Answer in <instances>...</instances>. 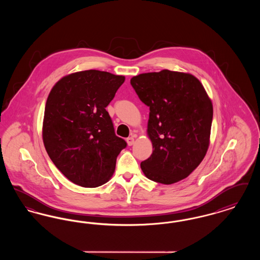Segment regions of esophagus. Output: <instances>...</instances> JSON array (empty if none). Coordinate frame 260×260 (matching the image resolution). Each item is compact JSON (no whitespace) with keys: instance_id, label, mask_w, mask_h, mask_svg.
Segmentation results:
<instances>
[{"instance_id":"esophagus-1","label":"esophagus","mask_w":260,"mask_h":260,"mask_svg":"<svg viewBox=\"0 0 260 260\" xmlns=\"http://www.w3.org/2000/svg\"><path fill=\"white\" fill-rule=\"evenodd\" d=\"M126 142H127V145H128V146H132V145L135 143V138H134L133 136L127 137V138H126Z\"/></svg>"}]
</instances>
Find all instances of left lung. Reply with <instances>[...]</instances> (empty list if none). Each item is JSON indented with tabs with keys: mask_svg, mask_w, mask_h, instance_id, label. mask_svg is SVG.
<instances>
[{
	"mask_svg": "<svg viewBox=\"0 0 260 260\" xmlns=\"http://www.w3.org/2000/svg\"><path fill=\"white\" fill-rule=\"evenodd\" d=\"M131 85L150 109L148 136L153 153L141 161L150 180L173 184L186 178L206 156L212 104L193 75L161 70L138 75Z\"/></svg>",
	"mask_w": 260,
	"mask_h": 260,
	"instance_id": "1",
	"label": "left lung"
}]
</instances>
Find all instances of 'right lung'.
<instances>
[{
  "label": "right lung",
  "instance_id": "obj_1",
  "mask_svg": "<svg viewBox=\"0 0 260 260\" xmlns=\"http://www.w3.org/2000/svg\"><path fill=\"white\" fill-rule=\"evenodd\" d=\"M124 76L87 70L68 75L50 90L43 140L50 160L70 181L82 187L106 183L126 142L116 136L106 107Z\"/></svg>",
  "mask_w": 260,
  "mask_h": 260
}]
</instances>
